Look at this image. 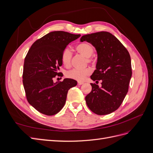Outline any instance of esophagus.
I'll list each match as a JSON object with an SVG mask.
<instances>
[{
	"mask_svg": "<svg viewBox=\"0 0 153 153\" xmlns=\"http://www.w3.org/2000/svg\"><path fill=\"white\" fill-rule=\"evenodd\" d=\"M83 84H84V82H78V85H82Z\"/></svg>",
	"mask_w": 153,
	"mask_h": 153,
	"instance_id": "34e87169",
	"label": "esophagus"
}]
</instances>
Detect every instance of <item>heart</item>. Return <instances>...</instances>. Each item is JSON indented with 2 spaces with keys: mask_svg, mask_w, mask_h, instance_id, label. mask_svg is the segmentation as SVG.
Here are the masks:
<instances>
[{
  "mask_svg": "<svg viewBox=\"0 0 153 153\" xmlns=\"http://www.w3.org/2000/svg\"><path fill=\"white\" fill-rule=\"evenodd\" d=\"M76 50L78 53L87 57L88 62L92 61L91 56L94 53V48L90 43H82L78 45L76 47ZM72 55L71 50L69 48H66L63 50L61 55V61L65 67L69 68L71 66ZM90 73V69L87 68L83 69H73L66 73V76L78 81H82L87 76L89 75Z\"/></svg>",
  "mask_w": 153,
  "mask_h": 153,
  "instance_id": "1",
  "label": "heart"
}]
</instances>
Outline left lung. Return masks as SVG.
<instances>
[{
    "label": "left lung",
    "instance_id": "obj_1",
    "mask_svg": "<svg viewBox=\"0 0 153 153\" xmlns=\"http://www.w3.org/2000/svg\"><path fill=\"white\" fill-rule=\"evenodd\" d=\"M95 47L98 53L96 69L91 78L101 87L91 84L92 91L85 96L89 108L97 115H102L116 110L128 91L131 78V57L127 49L108 32H98L82 36Z\"/></svg>",
    "mask_w": 153,
    "mask_h": 153
}]
</instances>
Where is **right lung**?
<instances>
[{
    "instance_id": "right-lung-1",
    "label": "right lung",
    "mask_w": 153,
    "mask_h": 153,
    "mask_svg": "<svg viewBox=\"0 0 153 153\" xmlns=\"http://www.w3.org/2000/svg\"><path fill=\"white\" fill-rule=\"evenodd\" d=\"M64 31H53L32 44L25 58L23 84L30 105L47 115L57 114L65 105L68 90L77 82L71 78L54 83L53 78L61 76V55L66 46L80 38Z\"/></svg>"
}]
</instances>
